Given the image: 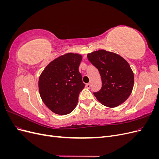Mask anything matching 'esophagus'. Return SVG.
Wrapping results in <instances>:
<instances>
[{
	"instance_id": "obj_1",
	"label": "esophagus",
	"mask_w": 159,
	"mask_h": 159,
	"mask_svg": "<svg viewBox=\"0 0 159 159\" xmlns=\"http://www.w3.org/2000/svg\"><path fill=\"white\" fill-rule=\"evenodd\" d=\"M86 88H87L88 89H90L91 84H86Z\"/></svg>"
}]
</instances>
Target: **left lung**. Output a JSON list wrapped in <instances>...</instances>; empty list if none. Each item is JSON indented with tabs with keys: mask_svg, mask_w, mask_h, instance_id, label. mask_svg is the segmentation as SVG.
<instances>
[{
	"mask_svg": "<svg viewBox=\"0 0 159 159\" xmlns=\"http://www.w3.org/2000/svg\"><path fill=\"white\" fill-rule=\"evenodd\" d=\"M88 59L97 68L102 80V87L93 95L107 107H115L124 103L131 95L134 74L128 62L115 53L105 50L88 54Z\"/></svg>",
	"mask_w": 159,
	"mask_h": 159,
	"instance_id": "obj_1",
	"label": "left lung"
}]
</instances>
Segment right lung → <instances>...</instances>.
Masks as SVG:
<instances>
[{
    "instance_id": "add662e5",
    "label": "right lung",
    "mask_w": 159,
    "mask_h": 159,
    "mask_svg": "<svg viewBox=\"0 0 159 159\" xmlns=\"http://www.w3.org/2000/svg\"><path fill=\"white\" fill-rule=\"evenodd\" d=\"M82 56L68 53L52 61L39 78L38 88L42 102L54 113H70L85 87L79 66Z\"/></svg>"
}]
</instances>
